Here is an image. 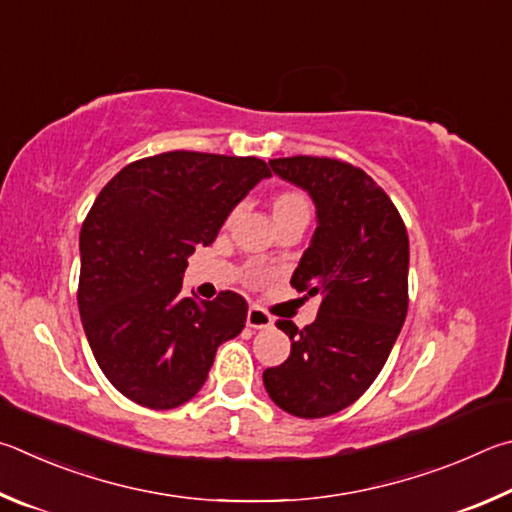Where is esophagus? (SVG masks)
Listing matches in <instances>:
<instances>
[{"label": "esophagus", "mask_w": 512, "mask_h": 512, "mask_svg": "<svg viewBox=\"0 0 512 512\" xmlns=\"http://www.w3.org/2000/svg\"><path fill=\"white\" fill-rule=\"evenodd\" d=\"M274 324V319L267 315L263 308L258 306H251L247 310V326L254 328V330H261V328H270Z\"/></svg>", "instance_id": "obj_1"}]
</instances>
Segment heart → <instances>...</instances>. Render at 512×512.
<instances>
[{"label":"heart","instance_id":"heart-1","mask_svg":"<svg viewBox=\"0 0 512 512\" xmlns=\"http://www.w3.org/2000/svg\"><path fill=\"white\" fill-rule=\"evenodd\" d=\"M294 209H308V200L297 191H285L274 200V213L294 211Z\"/></svg>","mask_w":512,"mask_h":512}]
</instances>
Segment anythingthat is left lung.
Listing matches in <instances>:
<instances>
[{"instance_id": "8db88e82", "label": "left lung", "mask_w": 512, "mask_h": 512, "mask_svg": "<svg viewBox=\"0 0 512 512\" xmlns=\"http://www.w3.org/2000/svg\"><path fill=\"white\" fill-rule=\"evenodd\" d=\"M270 166L317 206L315 236L290 283L308 297L321 294V306L303 330L276 321L292 351L263 382L288 414L324 418L371 387L396 344L409 306V236L389 195L362 168L308 155Z\"/></svg>"}]
</instances>
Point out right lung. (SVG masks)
<instances>
[{
	"instance_id": "obj_1",
	"label": "right lung",
	"mask_w": 512,
	"mask_h": 512,
	"mask_svg": "<svg viewBox=\"0 0 512 512\" xmlns=\"http://www.w3.org/2000/svg\"><path fill=\"white\" fill-rule=\"evenodd\" d=\"M270 168L258 157L173 150L121 168L80 229L78 310L105 378L148 409L202 389L218 346L240 335L247 301L182 297L186 258L211 245Z\"/></svg>"
}]
</instances>
